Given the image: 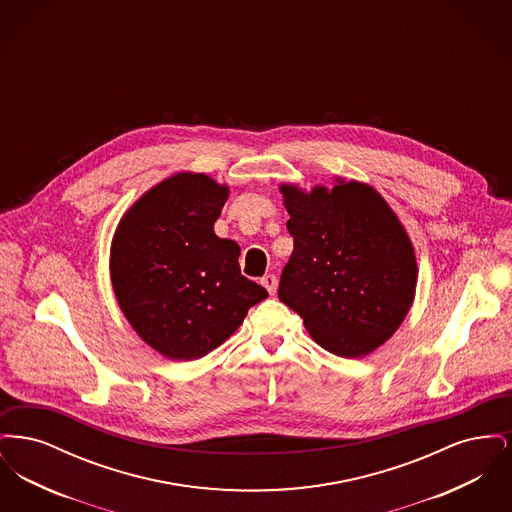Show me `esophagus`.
Here are the masks:
<instances>
[{
    "instance_id": "1",
    "label": "esophagus",
    "mask_w": 512,
    "mask_h": 512,
    "mask_svg": "<svg viewBox=\"0 0 512 512\" xmlns=\"http://www.w3.org/2000/svg\"><path fill=\"white\" fill-rule=\"evenodd\" d=\"M261 284L267 288V292L270 293V295H274L276 288H278V278H276L274 274H265V276L261 278Z\"/></svg>"
}]
</instances>
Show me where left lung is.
<instances>
[{
    "mask_svg": "<svg viewBox=\"0 0 512 512\" xmlns=\"http://www.w3.org/2000/svg\"><path fill=\"white\" fill-rule=\"evenodd\" d=\"M293 251L278 297L326 351L357 359L393 336L413 305V244L372 186L338 180L309 194L282 184Z\"/></svg>",
    "mask_w": 512,
    "mask_h": 512,
    "instance_id": "1",
    "label": "left lung"
}]
</instances>
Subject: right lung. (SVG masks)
<instances>
[{"label":"right lung","mask_w":512,"mask_h":512,"mask_svg":"<svg viewBox=\"0 0 512 512\" xmlns=\"http://www.w3.org/2000/svg\"><path fill=\"white\" fill-rule=\"evenodd\" d=\"M228 197L203 172H178L147 190L111 244V282L136 334L172 361L205 357L267 299L240 270V245L215 234Z\"/></svg>","instance_id":"add662e5"}]
</instances>
